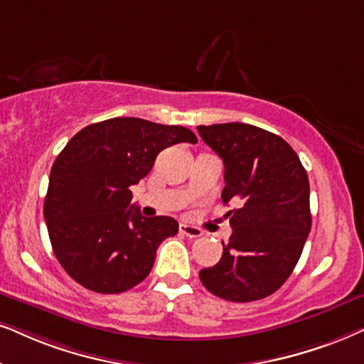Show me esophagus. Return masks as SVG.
Segmentation results:
<instances>
[{"mask_svg":"<svg viewBox=\"0 0 364 364\" xmlns=\"http://www.w3.org/2000/svg\"><path fill=\"white\" fill-rule=\"evenodd\" d=\"M179 233L188 238H198V237L203 235V232H201L200 228L193 227V225H186V223L179 225Z\"/></svg>","mask_w":364,"mask_h":364,"instance_id":"obj_1","label":"esophagus"}]
</instances>
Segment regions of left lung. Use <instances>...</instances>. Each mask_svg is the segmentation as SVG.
<instances>
[{
    "mask_svg": "<svg viewBox=\"0 0 364 364\" xmlns=\"http://www.w3.org/2000/svg\"><path fill=\"white\" fill-rule=\"evenodd\" d=\"M225 164L223 203L233 232L220 262L200 270L211 294L252 302L274 294L294 267L311 232L309 178L282 137L252 124L198 126Z\"/></svg>",
    "mask_w": 364,
    "mask_h": 364,
    "instance_id": "1",
    "label": "left lung"
}]
</instances>
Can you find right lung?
I'll use <instances>...</instances> for the list:
<instances>
[{"label":"right lung","instance_id":"right-lung-1","mask_svg":"<svg viewBox=\"0 0 364 364\" xmlns=\"http://www.w3.org/2000/svg\"><path fill=\"white\" fill-rule=\"evenodd\" d=\"M178 142L198 139L181 126L114 117L82 129L57 156L43 216L55 257L82 287L129 291L149 275L159 243L178 233L171 216L146 218L131 205V186Z\"/></svg>","mask_w":364,"mask_h":364}]
</instances>
